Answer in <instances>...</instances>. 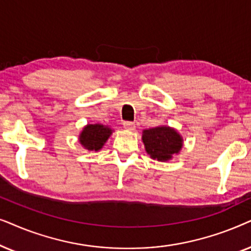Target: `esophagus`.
<instances>
[{"mask_svg":"<svg viewBox=\"0 0 251 251\" xmlns=\"http://www.w3.org/2000/svg\"><path fill=\"white\" fill-rule=\"evenodd\" d=\"M123 125H124V128L127 129V131H134L135 129V124L132 122H125Z\"/></svg>","mask_w":251,"mask_h":251,"instance_id":"obj_1","label":"esophagus"}]
</instances>
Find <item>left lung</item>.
<instances>
[{
    "mask_svg": "<svg viewBox=\"0 0 251 251\" xmlns=\"http://www.w3.org/2000/svg\"><path fill=\"white\" fill-rule=\"evenodd\" d=\"M142 142L150 158L158 162H168L181 151L183 139L176 128L170 126L143 129Z\"/></svg>",
    "mask_w": 251,
    "mask_h": 251,
    "instance_id": "left-lung-1",
    "label": "left lung"
}]
</instances>
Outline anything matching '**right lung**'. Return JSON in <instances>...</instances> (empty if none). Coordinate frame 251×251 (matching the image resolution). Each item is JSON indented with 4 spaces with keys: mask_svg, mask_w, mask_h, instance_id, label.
I'll list each match as a JSON object with an SVG mask.
<instances>
[{
    "mask_svg": "<svg viewBox=\"0 0 251 251\" xmlns=\"http://www.w3.org/2000/svg\"><path fill=\"white\" fill-rule=\"evenodd\" d=\"M113 129L103 124H87L79 134V143L88 151H99L108 141Z\"/></svg>",
    "mask_w": 251,
    "mask_h": 251,
    "instance_id": "add662e5",
    "label": "right lung"
}]
</instances>
